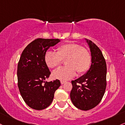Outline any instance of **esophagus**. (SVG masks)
I'll list each match as a JSON object with an SVG mask.
<instances>
[{
    "label": "esophagus",
    "instance_id": "1",
    "mask_svg": "<svg viewBox=\"0 0 125 125\" xmlns=\"http://www.w3.org/2000/svg\"><path fill=\"white\" fill-rule=\"evenodd\" d=\"M66 83L65 81H60V83H61V84H64V83Z\"/></svg>",
    "mask_w": 125,
    "mask_h": 125
}]
</instances>
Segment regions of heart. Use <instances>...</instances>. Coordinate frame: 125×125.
Returning a JSON list of instances; mask_svg holds the SVG:
<instances>
[{
	"label": "heart",
	"instance_id": "b5f03b06",
	"mask_svg": "<svg viewBox=\"0 0 125 125\" xmlns=\"http://www.w3.org/2000/svg\"><path fill=\"white\" fill-rule=\"evenodd\" d=\"M66 66L59 68L53 72V77L61 81H67L73 78L76 72L85 73L90 69L91 56L85 48L74 42H68L59 46L57 53L48 51L44 55L46 64L51 69L57 68L65 60Z\"/></svg>",
	"mask_w": 125,
	"mask_h": 125
}]
</instances>
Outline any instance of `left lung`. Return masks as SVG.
<instances>
[{
  "label": "left lung",
  "instance_id": "1",
  "mask_svg": "<svg viewBox=\"0 0 125 125\" xmlns=\"http://www.w3.org/2000/svg\"><path fill=\"white\" fill-rule=\"evenodd\" d=\"M85 40L91 51V65L87 73L72 81L70 94L73 105L82 110L93 109L100 103L107 85V66L102 52L95 44Z\"/></svg>",
  "mask_w": 125,
  "mask_h": 125
}]
</instances>
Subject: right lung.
Wrapping results in <instances>:
<instances>
[{"label":"right lung","mask_w":125,"mask_h":125,"mask_svg":"<svg viewBox=\"0 0 125 125\" xmlns=\"http://www.w3.org/2000/svg\"><path fill=\"white\" fill-rule=\"evenodd\" d=\"M60 41L37 38L22 53L18 64V86L23 100L31 109L40 110L49 107L60 86L59 79L45 81L51 72L44 61L47 50Z\"/></svg>","instance_id":"add662e5"}]
</instances>
